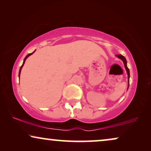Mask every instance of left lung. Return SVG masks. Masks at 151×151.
Returning a JSON list of instances; mask_svg holds the SVG:
<instances>
[{
  "instance_id": "left-lung-1",
  "label": "left lung",
  "mask_w": 151,
  "mask_h": 151,
  "mask_svg": "<svg viewBox=\"0 0 151 151\" xmlns=\"http://www.w3.org/2000/svg\"><path fill=\"white\" fill-rule=\"evenodd\" d=\"M116 56H117V57H118L119 58H120V59L122 60L123 61L124 65V67H125L126 70H127V74H128V78H129V83L130 72H129V68H128V67H127V60H126L125 58L122 55H116ZM128 88H129V87H128Z\"/></svg>"
}]
</instances>
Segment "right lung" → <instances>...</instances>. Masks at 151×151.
<instances>
[{
    "label": "right lung",
    "mask_w": 151,
    "mask_h": 151,
    "mask_svg": "<svg viewBox=\"0 0 151 151\" xmlns=\"http://www.w3.org/2000/svg\"><path fill=\"white\" fill-rule=\"evenodd\" d=\"M33 53H34V52H33V53H29V54H28L27 55V56H26L25 58H24V61H23V64H22V65L21 66V67H20V71H19V75H18V76H19V77H20V71H21L22 67H23V65H24V62H25V60H26V59H27V58H28L29 56V55H32V54H33Z\"/></svg>",
    "instance_id": "add662e5"
}]
</instances>
